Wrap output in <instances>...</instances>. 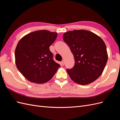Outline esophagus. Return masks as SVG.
I'll return each instance as SVG.
<instances>
[{
	"label": "esophagus",
	"mask_w": 120,
	"mask_h": 120,
	"mask_svg": "<svg viewBox=\"0 0 120 120\" xmlns=\"http://www.w3.org/2000/svg\"><path fill=\"white\" fill-rule=\"evenodd\" d=\"M61 64L63 65V66H64V60L61 61Z\"/></svg>",
	"instance_id": "34e87169"
}]
</instances>
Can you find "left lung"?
<instances>
[{
  "label": "left lung",
  "mask_w": 120,
  "mask_h": 120,
  "mask_svg": "<svg viewBox=\"0 0 120 120\" xmlns=\"http://www.w3.org/2000/svg\"><path fill=\"white\" fill-rule=\"evenodd\" d=\"M64 42L74 56L75 66L68 74L75 82L81 85L93 82L103 73L108 60L106 45L100 37L86 30L64 32Z\"/></svg>",
  "instance_id": "obj_1"
}]
</instances>
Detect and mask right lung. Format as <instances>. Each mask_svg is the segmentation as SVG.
<instances>
[{"mask_svg":"<svg viewBox=\"0 0 120 120\" xmlns=\"http://www.w3.org/2000/svg\"><path fill=\"white\" fill-rule=\"evenodd\" d=\"M57 35L56 32L40 30L24 36L18 42L15 50V64L29 81L37 83L46 82L60 67L53 60L49 48Z\"/></svg>","mask_w":120,"mask_h":120,"instance_id":"1","label":"right lung"}]
</instances>
